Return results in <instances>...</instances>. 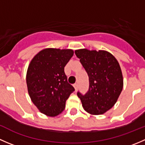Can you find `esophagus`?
Masks as SVG:
<instances>
[{
  "mask_svg": "<svg viewBox=\"0 0 145 145\" xmlns=\"http://www.w3.org/2000/svg\"><path fill=\"white\" fill-rule=\"evenodd\" d=\"M74 88H75V91H77V90H78V84H77V83H75V84L74 85Z\"/></svg>",
  "mask_w": 145,
  "mask_h": 145,
  "instance_id": "esophagus-1",
  "label": "esophagus"
}]
</instances>
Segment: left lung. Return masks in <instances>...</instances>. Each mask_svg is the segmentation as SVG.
<instances>
[{"mask_svg":"<svg viewBox=\"0 0 145 145\" xmlns=\"http://www.w3.org/2000/svg\"><path fill=\"white\" fill-rule=\"evenodd\" d=\"M89 77V89L85 95L78 92L85 111L103 114L116 104L123 86L121 67L113 55L105 50H75Z\"/></svg>","mask_w":145,"mask_h":145,"instance_id":"8db88e82","label":"left lung"}]
</instances>
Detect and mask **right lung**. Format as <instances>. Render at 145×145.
<instances>
[{"instance_id":"obj_1","label":"right lung","mask_w":145,"mask_h":145,"mask_svg":"<svg viewBox=\"0 0 145 145\" xmlns=\"http://www.w3.org/2000/svg\"><path fill=\"white\" fill-rule=\"evenodd\" d=\"M71 49L45 48L31 61L27 72L28 93L35 106L48 116H56L65 108L74 91L67 81L64 67L72 57Z\"/></svg>"}]
</instances>
